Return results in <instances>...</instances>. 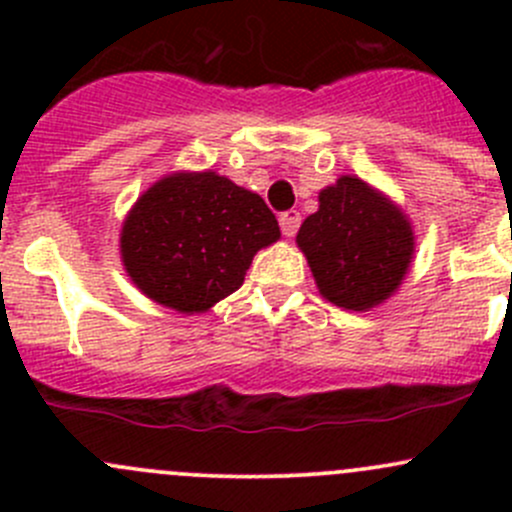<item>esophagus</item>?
<instances>
[{
    "label": "esophagus",
    "mask_w": 512,
    "mask_h": 512,
    "mask_svg": "<svg viewBox=\"0 0 512 512\" xmlns=\"http://www.w3.org/2000/svg\"><path fill=\"white\" fill-rule=\"evenodd\" d=\"M299 223H302V215L297 210H287V213L280 215V227L282 235L285 237H294V232L299 230Z\"/></svg>",
    "instance_id": "1"
}]
</instances>
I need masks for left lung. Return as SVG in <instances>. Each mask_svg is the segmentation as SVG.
Wrapping results in <instances>:
<instances>
[{"label": "left lung", "mask_w": 512, "mask_h": 512, "mask_svg": "<svg viewBox=\"0 0 512 512\" xmlns=\"http://www.w3.org/2000/svg\"><path fill=\"white\" fill-rule=\"evenodd\" d=\"M319 294L366 312L389 299L414 257V230L401 208L356 175L319 193V210L297 232Z\"/></svg>", "instance_id": "8db88e82"}]
</instances>
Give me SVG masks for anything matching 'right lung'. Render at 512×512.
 <instances>
[{"label": "right lung", "mask_w": 512, "mask_h": 512, "mask_svg": "<svg viewBox=\"0 0 512 512\" xmlns=\"http://www.w3.org/2000/svg\"><path fill=\"white\" fill-rule=\"evenodd\" d=\"M280 240L265 200L225 175L173 173L153 183L121 230V260L146 297L205 312L240 289L257 250Z\"/></svg>", "instance_id": "1"}]
</instances>
